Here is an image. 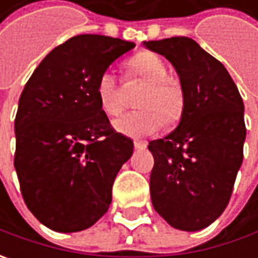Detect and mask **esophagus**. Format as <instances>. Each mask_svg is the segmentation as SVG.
Wrapping results in <instances>:
<instances>
[{
    "instance_id": "obj_1",
    "label": "esophagus",
    "mask_w": 258,
    "mask_h": 258,
    "mask_svg": "<svg viewBox=\"0 0 258 258\" xmlns=\"http://www.w3.org/2000/svg\"><path fill=\"white\" fill-rule=\"evenodd\" d=\"M134 145H135V148H136V149H145V148H146V142H145V141H136V139H135L134 141Z\"/></svg>"
}]
</instances>
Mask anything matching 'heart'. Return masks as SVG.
<instances>
[{"instance_id":"heart-1","label":"heart","mask_w":258,"mask_h":258,"mask_svg":"<svg viewBox=\"0 0 258 258\" xmlns=\"http://www.w3.org/2000/svg\"><path fill=\"white\" fill-rule=\"evenodd\" d=\"M126 76L146 83L138 106L142 107L123 114L114 122V129L131 138H144L155 134L166 123H175L185 110V93L181 83L168 77L164 60L155 53L142 51L126 64ZM96 96L104 113L114 117L123 109L120 85L112 72L106 70L97 77Z\"/></svg>"}]
</instances>
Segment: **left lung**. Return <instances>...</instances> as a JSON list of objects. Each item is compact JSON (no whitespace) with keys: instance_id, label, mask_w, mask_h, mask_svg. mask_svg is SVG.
I'll use <instances>...</instances> for the list:
<instances>
[{"instance_id":"1","label":"left lung","mask_w":258,"mask_h":258,"mask_svg":"<svg viewBox=\"0 0 258 258\" xmlns=\"http://www.w3.org/2000/svg\"><path fill=\"white\" fill-rule=\"evenodd\" d=\"M179 76L185 110L178 127L149 142V188L156 213L182 231L214 223L231 198L243 164L244 103L223 63L188 37L144 43Z\"/></svg>"}]
</instances>
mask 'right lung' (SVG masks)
<instances>
[{
    "instance_id": "right-lung-1",
    "label": "right lung",
    "mask_w": 258,
    "mask_h": 258,
    "mask_svg": "<svg viewBox=\"0 0 258 258\" xmlns=\"http://www.w3.org/2000/svg\"><path fill=\"white\" fill-rule=\"evenodd\" d=\"M134 43L80 34L45 55L20 96L14 166L25 205L50 230L92 227L134 142L116 132L96 96L97 77Z\"/></svg>"
}]
</instances>
